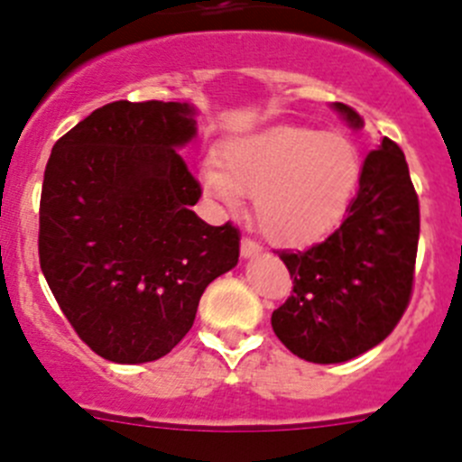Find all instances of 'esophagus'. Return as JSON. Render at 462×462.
<instances>
[{
  "mask_svg": "<svg viewBox=\"0 0 462 462\" xmlns=\"http://www.w3.org/2000/svg\"><path fill=\"white\" fill-rule=\"evenodd\" d=\"M261 252L259 243H254L252 238H243L240 240V254L245 256V259H250V256H256Z\"/></svg>",
  "mask_w": 462,
  "mask_h": 462,
  "instance_id": "1",
  "label": "esophagus"
}]
</instances>
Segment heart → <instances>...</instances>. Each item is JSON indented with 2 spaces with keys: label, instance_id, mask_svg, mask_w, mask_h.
<instances>
[{
  "label": "heart",
  "instance_id": "b5f03b06",
  "mask_svg": "<svg viewBox=\"0 0 462 462\" xmlns=\"http://www.w3.org/2000/svg\"><path fill=\"white\" fill-rule=\"evenodd\" d=\"M361 157L342 134L273 126L226 143L201 169L208 194L234 206L254 196L261 231L282 245H308L336 226L352 201Z\"/></svg>",
  "mask_w": 462,
  "mask_h": 462
}]
</instances>
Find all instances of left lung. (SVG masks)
I'll return each instance as SVG.
<instances>
[{"instance_id": "left-lung-1", "label": "left lung", "mask_w": 462, "mask_h": 462, "mask_svg": "<svg viewBox=\"0 0 462 462\" xmlns=\"http://www.w3.org/2000/svg\"><path fill=\"white\" fill-rule=\"evenodd\" d=\"M361 129L352 106L336 104ZM419 196L391 138L363 162L340 226L308 250H277L293 293L273 312L280 342L310 363H342L391 336L410 305L419 247Z\"/></svg>"}]
</instances>
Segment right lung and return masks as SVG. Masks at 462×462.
I'll return each instance as SVG.
<instances>
[{"label":"right lung","instance_id":"right-lung-1","mask_svg":"<svg viewBox=\"0 0 462 462\" xmlns=\"http://www.w3.org/2000/svg\"><path fill=\"white\" fill-rule=\"evenodd\" d=\"M196 134L178 101H113L52 145L39 208V261L57 305L113 363L166 356L203 291L238 263L240 231L191 206L201 185L178 154Z\"/></svg>","mask_w":462,"mask_h":462}]
</instances>
